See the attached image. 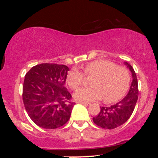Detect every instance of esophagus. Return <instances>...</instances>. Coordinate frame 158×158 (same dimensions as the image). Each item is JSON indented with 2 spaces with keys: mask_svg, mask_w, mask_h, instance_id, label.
I'll return each mask as SVG.
<instances>
[{
  "mask_svg": "<svg viewBox=\"0 0 158 158\" xmlns=\"http://www.w3.org/2000/svg\"><path fill=\"white\" fill-rule=\"evenodd\" d=\"M77 103H80V104H83L85 106H90V103L89 102H82V101H78Z\"/></svg>",
  "mask_w": 158,
  "mask_h": 158,
  "instance_id": "1",
  "label": "esophagus"
}]
</instances>
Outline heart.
I'll return each instance as SVG.
<instances>
[{
	"label": "heart",
	"instance_id": "heart-1",
	"mask_svg": "<svg viewBox=\"0 0 158 158\" xmlns=\"http://www.w3.org/2000/svg\"><path fill=\"white\" fill-rule=\"evenodd\" d=\"M85 73L94 77L90 81L91 87L76 90L74 97L85 102L99 100L111 103L124 97L130 84V74L123 67L107 60H97L86 64ZM84 74L77 68H73L67 74V83L70 88L77 89L84 81Z\"/></svg>",
	"mask_w": 158,
	"mask_h": 158
}]
</instances>
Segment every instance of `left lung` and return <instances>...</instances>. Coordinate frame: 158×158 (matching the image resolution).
<instances>
[{"instance_id": "obj_1", "label": "left lung", "mask_w": 158, "mask_h": 158, "mask_svg": "<svg viewBox=\"0 0 158 158\" xmlns=\"http://www.w3.org/2000/svg\"><path fill=\"white\" fill-rule=\"evenodd\" d=\"M124 64L132 76L131 85L127 95L121 101L109 107H102L100 112L93 118L96 125L106 129H114L122 126L130 118L138 99V82L136 73L131 64Z\"/></svg>"}]
</instances>
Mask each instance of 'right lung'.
I'll return each mask as SVG.
<instances>
[{
  "mask_svg": "<svg viewBox=\"0 0 158 158\" xmlns=\"http://www.w3.org/2000/svg\"><path fill=\"white\" fill-rule=\"evenodd\" d=\"M68 67L37 64L27 72L23 85V101L30 119L46 129L62 126L69 120L75 103L64 84Z\"/></svg>",
  "mask_w": 158,
  "mask_h": 158,
  "instance_id": "1",
  "label": "right lung"
}]
</instances>
